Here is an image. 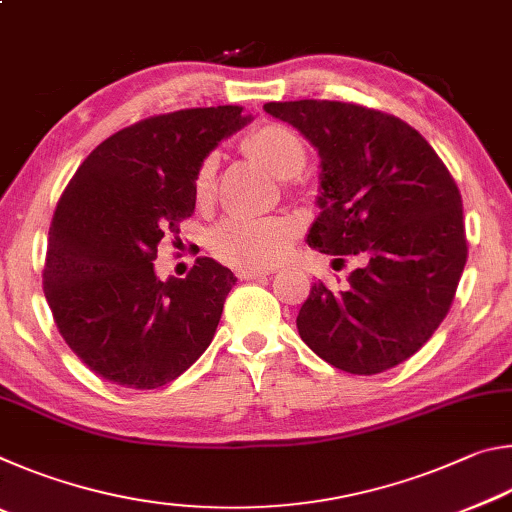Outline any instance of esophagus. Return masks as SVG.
I'll return each mask as SVG.
<instances>
[{
  "label": "esophagus",
  "instance_id": "1",
  "mask_svg": "<svg viewBox=\"0 0 512 512\" xmlns=\"http://www.w3.org/2000/svg\"><path fill=\"white\" fill-rule=\"evenodd\" d=\"M237 275H239V280H259V277L271 275V271H250V268H241Z\"/></svg>",
  "mask_w": 512,
  "mask_h": 512
}]
</instances>
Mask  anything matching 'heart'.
Listing matches in <instances>:
<instances>
[{
	"mask_svg": "<svg viewBox=\"0 0 512 512\" xmlns=\"http://www.w3.org/2000/svg\"><path fill=\"white\" fill-rule=\"evenodd\" d=\"M244 146L277 178L291 180L307 164V146L298 133L280 124H264L250 133ZM219 167L216 155H207L194 178V196L207 203L214 194V176ZM298 235L296 221L287 216H230L212 232V250L216 257L237 268H271L287 255L291 241Z\"/></svg>",
	"mask_w": 512,
	"mask_h": 512,
	"instance_id": "b5f03b06",
	"label": "heart"
}]
</instances>
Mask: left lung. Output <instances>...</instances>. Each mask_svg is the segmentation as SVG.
<instances>
[{
  "label": "left lung",
  "mask_w": 512,
  "mask_h": 512,
  "mask_svg": "<svg viewBox=\"0 0 512 512\" xmlns=\"http://www.w3.org/2000/svg\"><path fill=\"white\" fill-rule=\"evenodd\" d=\"M264 110L318 151L320 214L307 244L336 259L366 257L345 289L311 287L300 339L352 375L397 366L443 323L467 262L454 178L415 128L386 112L316 99Z\"/></svg>",
  "instance_id": "left-lung-1"
}]
</instances>
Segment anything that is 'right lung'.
<instances>
[{
    "label": "right lung",
    "instance_id": "obj_1",
    "mask_svg": "<svg viewBox=\"0 0 512 512\" xmlns=\"http://www.w3.org/2000/svg\"><path fill=\"white\" fill-rule=\"evenodd\" d=\"M250 119L239 106L144 119L101 142L69 180L42 284L58 332L99 377L151 391L212 343L235 273L198 257L183 280L162 282L153 259L194 212L201 162Z\"/></svg>",
    "mask_w": 512,
    "mask_h": 512
}]
</instances>
